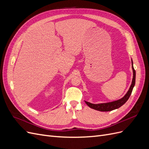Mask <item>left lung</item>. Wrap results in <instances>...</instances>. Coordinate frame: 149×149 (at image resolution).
<instances>
[{"label": "left lung", "mask_w": 149, "mask_h": 149, "mask_svg": "<svg viewBox=\"0 0 149 149\" xmlns=\"http://www.w3.org/2000/svg\"><path fill=\"white\" fill-rule=\"evenodd\" d=\"M132 68L133 71V78L132 81V83L130 86L129 88V89L127 93L125 94V95L122 97L119 100L114 101L112 102H106V103H100V104H92L91 102H89L87 101H85L86 104L89 107L92 108L93 109H95L99 111H111L112 110H114L116 109H118L120 106H123V104L127 102V101L129 100V98L130 96V94L132 93V89L134 87L135 83H136V71H135L134 66H133V61L132 60Z\"/></svg>", "instance_id": "1"}]
</instances>
